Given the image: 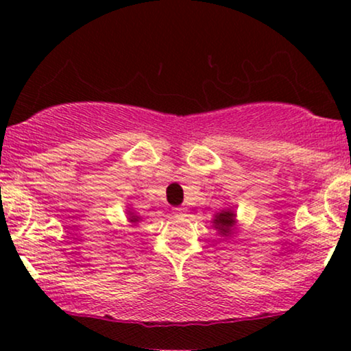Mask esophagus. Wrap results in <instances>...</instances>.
Returning a JSON list of instances; mask_svg holds the SVG:
<instances>
[{
    "mask_svg": "<svg viewBox=\"0 0 351 351\" xmlns=\"http://www.w3.org/2000/svg\"><path fill=\"white\" fill-rule=\"evenodd\" d=\"M185 213H186L185 208H174V214L176 215H180V217H182V215H185Z\"/></svg>",
    "mask_w": 351,
    "mask_h": 351,
    "instance_id": "1",
    "label": "esophagus"
}]
</instances>
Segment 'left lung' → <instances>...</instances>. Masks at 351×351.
I'll list each match as a JSON object with an SVG mask.
<instances>
[{"label":"left lung","instance_id":"8db88e82","mask_svg":"<svg viewBox=\"0 0 351 351\" xmlns=\"http://www.w3.org/2000/svg\"><path fill=\"white\" fill-rule=\"evenodd\" d=\"M234 217H237V215H234L232 209L220 210V213L214 215V220H213L214 228L217 230V232L222 234V237H228V234H232L234 223H237Z\"/></svg>","mask_w":351,"mask_h":351}]
</instances>
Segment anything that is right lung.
<instances>
[{
	"mask_svg": "<svg viewBox=\"0 0 351 351\" xmlns=\"http://www.w3.org/2000/svg\"><path fill=\"white\" fill-rule=\"evenodd\" d=\"M138 220H141V217H138V215L132 214V213H129V222H132V223H137Z\"/></svg>",
	"mask_w": 351,
	"mask_h": 351,
	"instance_id": "right-lung-1",
	"label": "right lung"
}]
</instances>
